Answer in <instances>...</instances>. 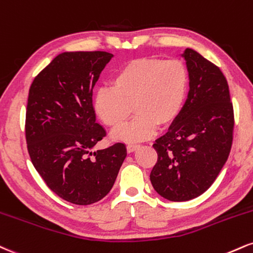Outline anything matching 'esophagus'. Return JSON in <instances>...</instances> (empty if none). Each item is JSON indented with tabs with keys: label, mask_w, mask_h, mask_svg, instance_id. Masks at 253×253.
<instances>
[{
	"label": "esophagus",
	"mask_w": 253,
	"mask_h": 253,
	"mask_svg": "<svg viewBox=\"0 0 253 253\" xmlns=\"http://www.w3.org/2000/svg\"><path fill=\"white\" fill-rule=\"evenodd\" d=\"M126 148H127V152H128V153H133V152L138 150L139 146L138 145H128Z\"/></svg>",
	"instance_id": "34e87169"
}]
</instances>
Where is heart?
<instances>
[{
    "label": "heart",
    "instance_id": "heart-1",
    "mask_svg": "<svg viewBox=\"0 0 253 253\" xmlns=\"http://www.w3.org/2000/svg\"><path fill=\"white\" fill-rule=\"evenodd\" d=\"M190 74L181 60L136 59L125 65L112 81L93 96L94 113L111 128L126 123L129 107L136 114L128 125L112 133V139L139 142L150 139L158 126L167 127L180 115L186 101Z\"/></svg>",
    "mask_w": 253,
    "mask_h": 253
}]
</instances>
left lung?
<instances>
[{
	"label": "left lung",
	"instance_id": "left-lung-1",
	"mask_svg": "<svg viewBox=\"0 0 253 253\" xmlns=\"http://www.w3.org/2000/svg\"><path fill=\"white\" fill-rule=\"evenodd\" d=\"M181 56L190 90L180 115L153 145L158 161L150 175L158 194L171 202H187L209 190L229 158L234 126L220 69L191 48Z\"/></svg>",
	"mask_w": 253,
	"mask_h": 253
}]
</instances>
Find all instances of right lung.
Wrapping results in <instances>:
<instances>
[{
  "instance_id": "1",
  "label": "right lung",
  "mask_w": 253,
  "mask_h": 253,
  "mask_svg": "<svg viewBox=\"0 0 253 253\" xmlns=\"http://www.w3.org/2000/svg\"><path fill=\"white\" fill-rule=\"evenodd\" d=\"M112 57L99 50L61 53L29 89L26 140L30 159L54 193L77 205L107 196L127 156L121 142L92 152L106 135L95 121L93 88Z\"/></svg>"
}]
</instances>
